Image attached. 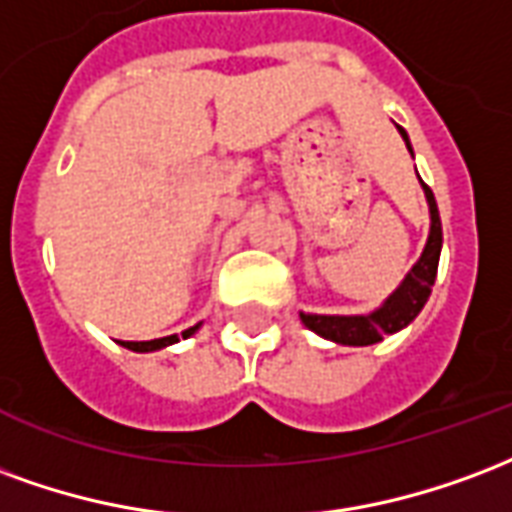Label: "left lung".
Here are the masks:
<instances>
[{
	"label": "left lung",
	"instance_id": "1",
	"mask_svg": "<svg viewBox=\"0 0 512 512\" xmlns=\"http://www.w3.org/2000/svg\"><path fill=\"white\" fill-rule=\"evenodd\" d=\"M398 133L404 136L406 147L412 152L406 130L398 125ZM425 199H428V210H431V231H428V242H425L423 256L417 259L409 275H406L401 286L395 289L382 308L365 316H322V313H300L302 324L322 335L327 341L343 343V346H371L379 343L384 335H393L404 330L406 324L414 322V316L423 311V305L431 297V286L436 281V267H439V253H442V220L436 210V199L431 188L423 182Z\"/></svg>",
	"mask_w": 512,
	"mask_h": 512
}]
</instances>
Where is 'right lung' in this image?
I'll return each instance as SVG.
<instances>
[{
  "label": "right lung",
  "instance_id": "1",
  "mask_svg": "<svg viewBox=\"0 0 512 512\" xmlns=\"http://www.w3.org/2000/svg\"><path fill=\"white\" fill-rule=\"evenodd\" d=\"M201 324H196V327H188L185 333H182V338H188V335H193L196 330H199ZM179 335H166V338H155V341H122V346L125 349H130V352H158V349H163V346H171V343H177Z\"/></svg>",
  "mask_w": 512,
  "mask_h": 512
}]
</instances>
